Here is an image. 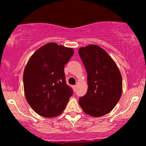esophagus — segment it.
<instances>
[{"label": "esophagus", "mask_w": 146, "mask_h": 146, "mask_svg": "<svg viewBox=\"0 0 146 146\" xmlns=\"http://www.w3.org/2000/svg\"><path fill=\"white\" fill-rule=\"evenodd\" d=\"M73 90H74V91H76V89H77V86H76V85H73Z\"/></svg>", "instance_id": "1"}]
</instances>
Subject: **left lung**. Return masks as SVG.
I'll return each instance as SVG.
<instances>
[{"label":"left lung","instance_id":"1","mask_svg":"<svg viewBox=\"0 0 146 146\" xmlns=\"http://www.w3.org/2000/svg\"><path fill=\"white\" fill-rule=\"evenodd\" d=\"M87 73L88 89L79 100L83 111L95 117L111 111L122 94V77L113 59L100 46L89 44L79 48Z\"/></svg>","mask_w":146,"mask_h":146}]
</instances>
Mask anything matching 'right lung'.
I'll return each instance as SVG.
<instances>
[{"label": "right lung", "instance_id": "right-lung-1", "mask_svg": "<svg viewBox=\"0 0 146 146\" xmlns=\"http://www.w3.org/2000/svg\"><path fill=\"white\" fill-rule=\"evenodd\" d=\"M73 48L48 42L33 54L23 73L25 96L36 113L55 117L62 113L73 91L66 84L64 67Z\"/></svg>", "mask_w": 146, "mask_h": 146}]
</instances>
